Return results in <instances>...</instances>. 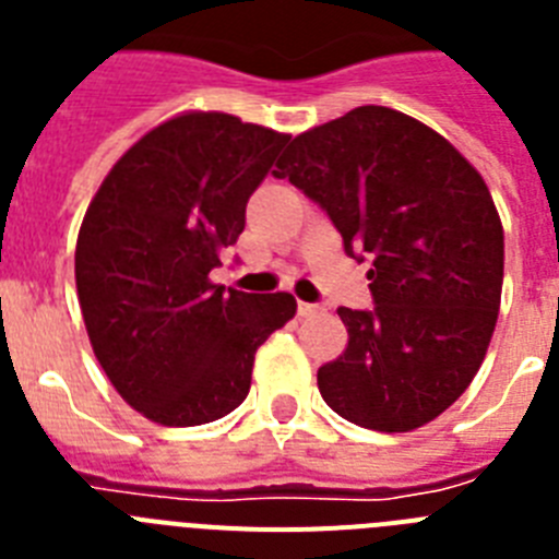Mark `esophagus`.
Listing matches in <instances>:
<instances>
[{
	"instance_id": "esophagus-1",
	"label": "esophagus",
	"mask_w": 559,
	"mask_h": 559,
	"mask_svg": "<svg viewBox=\"0 0 559 559\" xmlns=\"http://www.w3.org/2000/svg\"><path fill=\"white\" fill-rule=\"evenodd\" d=\"M296 310H299V316H302V319L322 313V308H319V305H313V302H299V305H296Z\"/></svg>"
}]
</instances>
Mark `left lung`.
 I'll list each match as a JSON object with an SVG mask.
<instances>
[{"label": "left lung", "instance_id": "8db88e82", "mask_svg": "<svg viewBox=\"0 0 559 559\" xmlns=\"http://www.w3.org/2000/svg\"><path fill=\"white\" fill-rule=\"evenodd\" d=\"M276 167L369 260L374 308H338L349 341L319 369L324 403L372 431L426 426L471 386L501 308L503 229L481 173L386 106L299 133Z\"/></svg>", "mask_w": 559, "mask_h": 559}]
</instances>
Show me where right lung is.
I'll list each match as a JSON object with an SVG mask.
<instances>
[{
  "instance_id": "1",
  "label": "right lung",
  "mask_w": 559,
  "mask_h": 559,
  "mask_svg": "<svg viewBox=\"0 0 559 559\" xmlns=\"http://www.w3.org/2000/svg\"><path fill=\"white\" fill-rule=\"evenodd\" d=\"M288 140L224 111L179 114L128 147L88 204L75 249L88 341L120 397L159 426L235 412L257 347L294 319L285 290L210 280Z\"/></svg>"
}]
</instances>
